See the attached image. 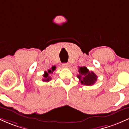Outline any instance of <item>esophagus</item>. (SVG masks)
Instances as JSON below:
<instances>
[{"label":"esophagus","instance_id":"esophagus-1","mask_svg":"<svg viewBox=\"0 0 129 129\" xmlns=\"http://www.w3.org/2000/svg\"><path fill=\"white\" fill-rule=\"evenodd\" d=\"M62 67L63 68H69L70 65L69 63H62Z\"/></svg>","mask_w":129,"mask_h":129}]
</instances>
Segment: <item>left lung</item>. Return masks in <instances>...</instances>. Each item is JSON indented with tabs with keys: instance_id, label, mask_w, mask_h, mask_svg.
Here are the masks:
<instances>
[{
	"instance_id": "8db88e82",
	"label": "left lung",
	"mask_w": 129,
	"mask_h": 129,
	"mask_svg": "<svg viewBox=\"0 0 129 129\" xmlns=\"http://www.w3.org/2000/svg\"><path fill=\"white\" fill-rule=\"evenodd\" d=\"M79 75H77L81 83L85 85H92L97 81V76L93 72H89L85 67H81L78 70Z\"/></svg>"
}]
</instances>
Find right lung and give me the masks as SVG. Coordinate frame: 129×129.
<instances>
[{
    "instance_id": "1",
    "label": "right lung",
    "mask_w": 129,
    "mask_h": 129,
    "mask_svg": "<svg viewBox=\"0 0 129 129\" xmlns=\"http://www.w3.org/2000/svg\"><path fill=\"white\" fill-rule=\"evenodd\" d=\"M55 70H56V66H54L51 67V69L48 70L47 72H44V75H43V76H44V79H42V81H44V82H49L51 79V77L49 76V75L51 73H53V72H54Z\"/></svg>"
}]
</instances>
